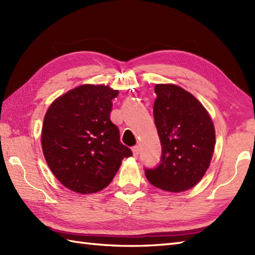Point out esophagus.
<instances>
[{"label":"esophagus","mask_w":255,"mask_h":255,"mask_svg":"<svg viewBox=\"0 0 255 255\" xmlns=\"http://www.w3.org/2000/svg\"><path fill=\"white\" fill-rule=\"evenodd\" d=\"M139 151H140V149H139L138 145H136V147L132 148V154H133L134 158H136V156L139 155Z\"/></svg>","instance_id":"esophagus-1"}]
</instances>
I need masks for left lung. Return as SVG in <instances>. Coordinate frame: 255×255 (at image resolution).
<instances>
[{"mask_svg":"<svg viewBox=\"0 0 255 255\" xmlns=\"http://www.w3.org/2000/svg\"><path fill=\"white\" fill-rule=\"evenodd\" d=\"M153 116L162 156L144 174L162 191L181 193L194 187L208 170L215 150V126L196 97L175 84H156Z\"/></svg>","mask_w":255,"mask_h":255,"instance_id":"1","label":"left lung"}]
</instances>
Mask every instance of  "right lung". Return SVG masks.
Listing matches in <instances>:
<instances>
[{
	"label": "right lung",
	"mask_w": 255,
	"mask_h": 255,
	"mask_svg": "<svg viewBox=\"0 0 255 255\" xmlns=\"http://www.w3.org/2000/svg\"><path fill=\"white\" fill-rule=\"evenodd\" d=\"M118 90L83 84L57 97L46 112L41 147L58 181L70 191L92 194L113 181L131 150L121 142L111 121Z\"/></svg>",
	"instance_id": "add662e5"
}]
</instances>
